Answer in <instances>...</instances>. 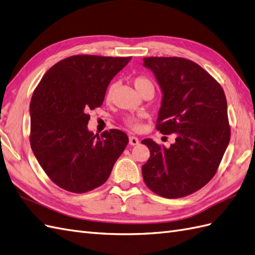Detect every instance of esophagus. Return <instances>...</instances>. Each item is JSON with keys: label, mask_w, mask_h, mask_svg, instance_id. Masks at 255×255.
Segmentation results:
<instances>
[{"label": "esophagus", "mask_w": 255, "mask_h": 255, "mask_svg": "<svg viewBox=\"0 0 255 255\" xmlns=\"http://www.w3.org/2000/svg\"><path fill=\"white\" fill-rule=\"evenodd\" d=\"M139 139L134 135H130L129 136V144L130 145H138L139 144Z\"/></svg>", "instance_id": "obj_1"}]
</instances>
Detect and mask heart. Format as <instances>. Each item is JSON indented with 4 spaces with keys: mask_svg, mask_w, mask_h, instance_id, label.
<instances>
[{
    "mask_svg": "<svg viewBox=\"0 0 255 255\" xmlns=\"http://www.w3.org/2000/svg\"><path fill=\"white\" fill-rule=\"evenodd\" d=\"M133 84H134L135 88L139 90L140 94H142L143 91L148 89V88L154 89L153 82L145 75H136V76H134L133 77ZM115 87H116L115 83H111L108 86L107 91H106V100L107 101H110L113 98ZM124 122H125V124L129 128H131L133 130L140 129L141 125H142L141 120L139 119V117H135V116H132V115L126 116L125 119H124Z\"/></svg>",
    "mask_w": 255,
    "mask_h": 255,
    "instance_id": "heart-1",
    "label": "heart"
}]
</instances>
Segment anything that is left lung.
<instances>
[{
	"instance_id": "left-lung-1",
	"label": "left lung",
	"mask_w": 255,
	"mask_h": 255,
	"mask_svg": "<svg viewBox=\"0 0 255 255\" xmlns=\"http://www.w3.org/2000/svg\"><path fill=\"white\" fill-rule=\"evenodd\" d=\"M143 62L164 95L156 129L175 134L169 148L142 141L151 153L142 166L143 180L161 197H184L214 177L230 143L226 97L218 81L192 60L147 57Z\"/></svg>"
}]
</instances>
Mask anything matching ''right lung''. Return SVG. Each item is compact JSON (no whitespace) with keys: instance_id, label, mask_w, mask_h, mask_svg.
Listing matches in <instances>:
<instances>
[{"instance_id":"obj_1","label":"right lung","mask_w":255,"mask_h":255,"mask_svg":"<svg viewBox=\"0 0 255 255\" xmlns=\"http://www.w3.org/2000/svg\"><path fill=\"white\" fill-rule=\"evenodd\" d=\"M131 57L75 55L53 65L30 102V144L43 170L63 190L83 194L106 182L127 146L119 129L88 131V111L99 108L111 80Z\"/></svg>"}]
</instances>
